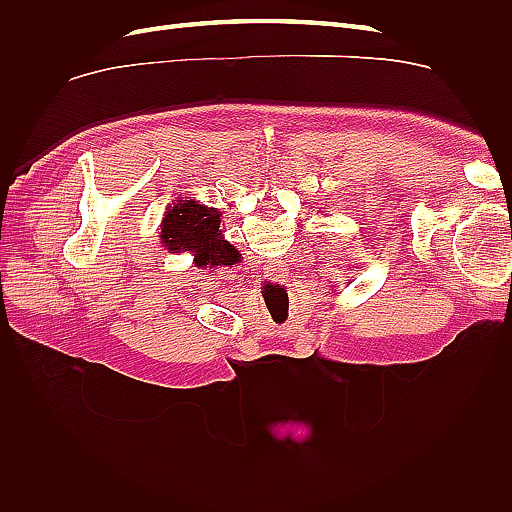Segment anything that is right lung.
<instances>
[{"label":"right lung","instance_id":"right-lung-1","mask_svg":"<svg viewBox=\"0 0 512 512\" xmlns=\"http://www.w3.org/2000/svg\"><path fill=\"white\" fill-rule=\"evenodd\" d=\"M220 211L194 200L175 205L162 220V243L170 252L192 250L196 267H230L239 252L222 239Z\"/></svg>","mask_w":512,"mask_h":512}]
</instances>
